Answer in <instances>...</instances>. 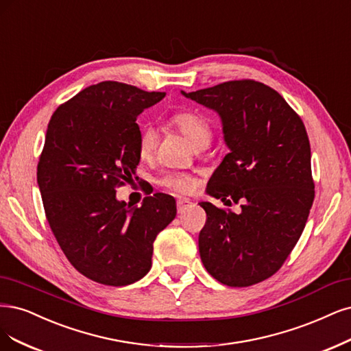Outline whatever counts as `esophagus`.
I'll return each mask as SVG.
<instances>
[{
    "instance_id": "1",
    "label": "esophagus",
    "mask_w": 351,
    "mask_h": 351,
    "mask_svg": "<svg viewBox=\"0 0 351 351\" xmlns=\"http://www.w3.org/2000/svg\"><path fill=\"white\" fill-rule=\"evenodd\" d=\"M189 206H191V202H190L189 199H186V197H180V199L177 200V210H178V213L184 212Z\"/></svg>"
}]
</instances>
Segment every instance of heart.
Returning <instances> with one entry per match:
<instances>
[{"label": "heart", "mask_w": 351, "mask_h": 351, "mask_svg": "<svg viewBox=\"0 0 351 351\" xmlns=\"http://www.w3.org/2000/svg\"><path fill=\"white\" fill-rule=\"evenodd\" d=\"M173 123L196 149L206 148L212 141L213 128H212L210 120L200 113H196V112L178 113L173 117ZM155 142H156L155 129L152 126H145L141 130L139 142H138L141 156H143V158L145 156H149L154 152ZM162 183L167 187L181 193L190 191L193 186H195L193 178L186 174H170L162 180Z\"/></svg>", "instance_id": "1"}]
</instances>
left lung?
<instances>
[{
  "mask_svg": "<svg viewBox=\"0 0 351 351\" xmlns=\"http://www.w3.org/2000/svg\"><path fill=\"white\" fill-rule=\"evenodd\" d=\"M186 99L221 119L229 154L208 183V195L241 213L199 203L208 222L199 235L202 263L217 282L245 287L269 279L299 241L312 206L306 129L282 95L261 82L229 81Z\"/></svg>",
  "mask_w": 351,
  "mask_h": 351,
  "instance_id": "obj_1",
  "label": "left lung"
}]
</instances>
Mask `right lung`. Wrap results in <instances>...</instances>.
<instances>
[{
  "label": "right lung",
  "instance_id": "obj_1",
  "mask_svg": "<svg viewBox=\"0 0 351 351\" xmlns=\"http://www.w3.org/2000/svg\"><path fill=\"white\" fill-rule=\"evenodd\" d=\"M165 93L103 81L59 106L47 125L38 184L47 222L69 263L107 286L138 282L152 264L154 241L177 215L170 195L141 208L116 197L141 161L138 116Z\"/></svg>",
  "mask_w": 351,
  "mask_h": 351
}]
</instances>
